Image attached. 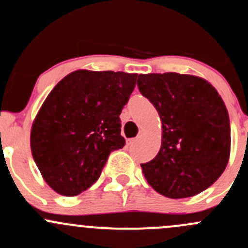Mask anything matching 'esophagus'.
Segmentation results:
<instances>
[{
  "label": "esophagus",
  "instance_id": "1",
  "mask_svg": "<svg viewBox=\"0 0 248 248\" xmlns=\"http://www.w3.org/2000/svg\"><path fill=\"white\" fill-rule=\"evenodd\" d=\"M137 140H138V137H135V138H130V140H126V143H127V144H134V143L135 142H137Z\"/></svg>",
  "mask_w": 248,
  "mask_h": 248
}]
</instances>
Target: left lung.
I'll return each instance as SVG.
<instances>
[{
    "mask_svg": "<svg viewBox=\"0 0 248 248\" xmlns=\"http://www.w3.org/2000/svg\"><path fill=\"white\" fill-rule=\"evenodd\" d=\"M138 89L162 123L158 154L142 171L157 193L169 199L200 194L221 176L231 154L230 116L206 79L191 74H140Z\"/></svg>",
    "mask_w": 248,
    "mask_h": 248,
    "instance_id": "8db88e82",
    "label": "left lung"
}]
</instances>
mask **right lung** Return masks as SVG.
<instances>
[{"label": "right lung", "instance_id": "right-lung-1", "mask_svg": "<svg viewBox=\"0 0 248 248\" xmlns=\"http://www.w3.org/2000/svg\"><path fill=\"white\" fill-rule=\"evenodd\" d=\"M137 73L78 70L55 85L31 129V150L42 178L76 196L98 180L111 151L122 149L119 114Z\"/></svg>", "mask_w": 248, "mask_h": 248}]
</instances>
